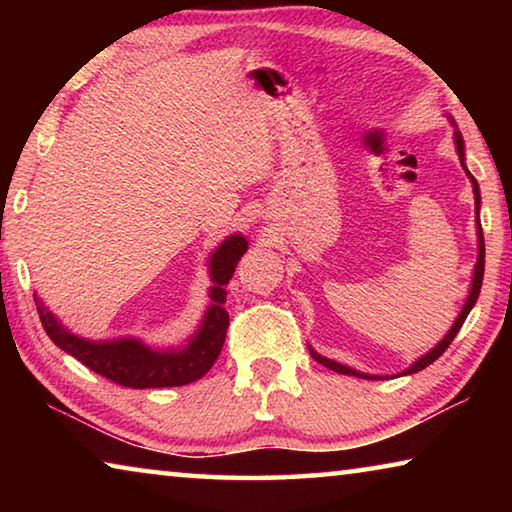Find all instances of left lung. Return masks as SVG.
I'll use <instances>...</instances> for the list:
<instances>
[{
  "label": "left lung",
  "mask_w": 512,
  "mask_h": 512,
  "mask_svg": "<svg viewBox=\"0 0 512 512\" xmlns=\"http://www.w3.org/2000/svg\"><path fill=\"white\" fill-rule=\"evenodd\" d=\"M456 151H458V158H461V162H463V167H465V153H463V137L456 133ZM467 171V169H465ZM467 176H470V180H472V187H474V203H476V212H479V203H481V194H479V185H476V180H474V176L470 171H467ZM476 225H479V259H476V268H474V280H472V289H470V296H467V302H465V307H463V311H461V316L456 318V323H454V327L449 329V334L445 336L443 341H440L436 348H433L429 354H424L422 359H418L413 363V366L404 372V375H411V372H418V370H422V368H427L429 363H433L436 361L440 354H443L447 348H449V343H452L454 339H456V334H458V329L463 327V323H465V318H467V314H470V309L474 307V302H476V298H479V291H481V282H483V268H485V244H483V230H481V221H476ZM311 352V357H314L318 363H323L325 368H329V370H336V372H341V375H354V377H366V379H375V377H368V375H363V372H357V370H352V368H348V366H341V363H336V361H332V359H325V357H320V354H316L314 350H309Z\"/></svg>",
  "instance_id": "8db88e82"
}]
</instances>
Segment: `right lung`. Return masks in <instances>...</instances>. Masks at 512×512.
Segmentation results:
<instances>
[{
	"mask_svg": "<svg viewBox=\"0 0 512 512\" xmlns=\"http://www.w3.org/2000/svg\"><path fill=\"white\" fill-rule=\"evenodd\" d=\"M248 250V241L241 235H232L216 248L212 255V307L207 309L203 327L187 345L185 350L158 352L146 348L144 343L133 339L90 343L79 336L69 334L58 325V320L49 311L38 305L42 327L60 350L79 359L83 366L97 372V375L115 381L128 388H162V386H185L201 379L212 363L221 354L228 332L230 318L225 311V284L235 275L239 259Z\"/></svg>",
	"mask_w": 512,
	"mask_h": 512,
	"instance_id": "obj_1",
	"label": "right lung"
}]
</instances>
